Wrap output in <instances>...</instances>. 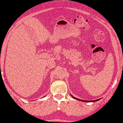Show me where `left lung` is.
Instances as JSON below:
<instances>
[{"instance_id": "1", "label": "left lung", "mask_w": 123, "mask_h": 123, "mask_svg": "<svg viewBox=\"0 0 123 123\" xmlns=\"http://www.w3.org/2000/svg\"><path fill=\"white\" fill-rule=\"evenodd\" d=\"M72 98H73L75 99H77V100H81V101H83V102H95V101H97V100H98V99H97V100H81V99H79L78 98H75V97H73L72 96Z\"/></svg>"}]
</instances>
